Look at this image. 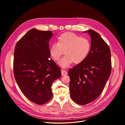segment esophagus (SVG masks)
Masks as SVG:
<instances>
[{"label":"esophagus","instance_id":"34e87169","mask_svg":"<svg viewBox=\"0 0 125 125\" xmlns=\"http://www.w3.org/2000/svg\"><path fill=\"white\" fill-rule=\"evenodd\" d=\"M61 75H62V76H63L67 75V71L65 70H61Z\"/></svg>","mask_w":125,"mask_h":125}]
</instances>
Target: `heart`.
I'll list each match as a JSON object with an SVG mask.
<instances>
[{
	"label": "heart",
	"mask_w": 125,
	"mask_h": 125,
	"mask_svg": "<svg viewBox=\"0 0 125 125\" xmlns=\"http://www.w3.org/2000/svg\"><path fill=\"white\" fill-rule=\"evenodd\" d=\"M91 47V42L87 39L80 38L73 32H66L58 38L57 43L51 45L49 52L52 58L58 61L64 51L65 56L59 62V65L67 68L73 62L79 64L83 62L90 52Z\"/></svg>",
	"instance_id": "b5f03b06"
}]
</instances>
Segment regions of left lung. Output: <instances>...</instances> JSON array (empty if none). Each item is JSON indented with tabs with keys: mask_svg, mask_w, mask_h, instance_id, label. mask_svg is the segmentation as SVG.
I'll return each mask as SVG.
<instances>
[{
	"mask_svg": "<svg viewBox=\"0 0 125 125\" xmlns=\"http://www.w3.org/2000/svg\"><path fill=\"white\" fill-rule=\"evenodd\" d=\"M87 32L91 38V50L83 62L68 71L71 97L80 105L90 103L101 94L112 68L108 44L94 31Z\"/></svg>",
	"mask_w": 125,
	"mask_h": 125,
	"instance_id": "8db88e82",
	"label": "left lung"
}]
</instances>
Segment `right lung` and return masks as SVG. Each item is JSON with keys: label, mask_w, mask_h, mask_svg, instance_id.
<instances>
[{"label": "right lung", "mask_w": 125, "mask_h": 125, "mask_svg": "<svg viewBox=\"0 0 125 125\" xmlns=\"http://www.w3.org/2000/svg\"><path fill=\"white\" fill-rule=\"evenodd\" d=\"M52 31L32 29L17 42L14 50L13 71L24 95L37 104L52 97L51 86L61 76L60 68L50 59L49 42Z\"/></svg>", "instance_id": "obj_1"}]
</instances>
